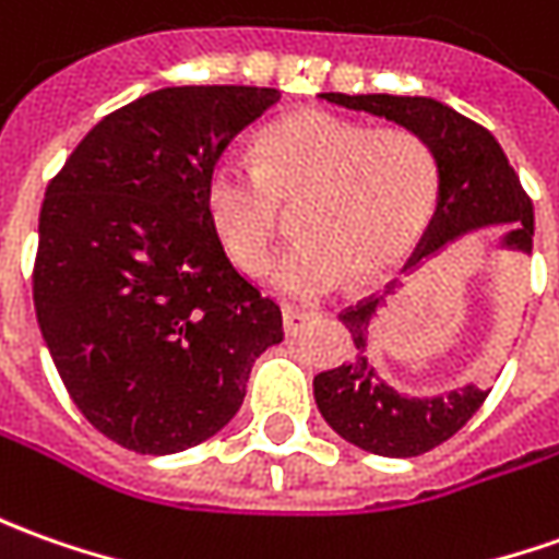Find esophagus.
<instances>
[{
  "label": "esophagus",
  "instance_id": "1",
  "mask_svg": "<svg viewBox=\"0 0 559 559\" xmlns=\"http://www.w3.org/2000/svg\"><path fill=\"white\" fill-rule=\"evenodd\" d=\"M314 318H318L314 311L290 309V306H287V309H284V333H287V336H299V333L309 328Z\"/></svg>",
  "mask_w": 559,
  "mask_h": 559
}]
</instances>
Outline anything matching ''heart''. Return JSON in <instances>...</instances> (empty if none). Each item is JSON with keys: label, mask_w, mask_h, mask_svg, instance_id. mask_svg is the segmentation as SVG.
Returning a JSON list of instances; mask_svg holds the SVG:
<instances>
[{"label": "heart", "mask_w": 559, "mask_h": 559, "mask_svg": "<svg viewBox=\"0 0 559 559\" xmlns=\"http://www.w3.org/2000/svg\"><path fill=\"white\" fill-rule=\"evenodd\" d=\"M257 165L223 152L204 174V214L241 272H263L296 204L302 241L275 263L281 294L311 299L358 272L379 278L407 260L435 214L438 155L407 128H370L330 109H302L257 136Z\"/></svg>", "instance_id": "heart-1"}]
</instances>
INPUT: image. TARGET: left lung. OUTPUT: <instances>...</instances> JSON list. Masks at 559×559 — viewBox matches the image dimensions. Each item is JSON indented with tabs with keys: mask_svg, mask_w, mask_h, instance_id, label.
<instances>
[{
	"mask_svg": "<svg viewBox=\"0 0 559 559\" xmlns=\"http://www.w3.org/2000/svg\"><path fill=\"white\" fill-rule=\"evenodd\" d=\"M321 97L345 109H360L394 121L428 140V146L438 155V211L431 216L416 253L409 257L407 269L435 257L459 235L484 226H499V223L508 226L502 238L504 248L533 253V201L520 186L514 168L508 165V155L499 146V140L484 124L465 119L462 112L431 97H394V94H321ZM376 306L379 296H370L340 314V321L358 345V358L314 376V401L330 428L360 450L391 455V459L423 455L453 438L484 407L489 389L465 385L443 397H407L391 389L364 355L367 324Z\"/></svg>",
	"mask_w": 559,
	"mask_h": 559,
	"instance_id": "obj_1",
	"label": "left lung"
}]
</instances>
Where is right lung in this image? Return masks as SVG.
Instances as JSON below:
<instances>
[{"mask_svg":"<svg viewBox=\"0 0 559 559\" xmlns=\"http://www.w3.org/2000/svg\"><path fill=\"white\" fill-rule=\"evenodd\" d=\"M281 91L162 88L109 112L45 189L33 302L55 367L100 435L168 455L238 413L281 309L231 265L204 174Z\"/></svg>","mask_w":559,"mask_h":559,"instance_id":"1","label":"right lung"}]
</instances>
